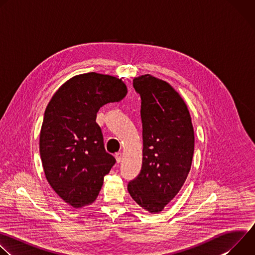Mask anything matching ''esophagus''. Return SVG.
Masks as SVG:
<instances>
[{
    "label": "esophagus",
    "instance_id": "esophagus-1",
    "mask_svg": "<svg viewBox=\"0 0 255 255\" xmlns=\"http://www.w3.org/2000/svg\"><path fill=\"white\" fill-rule=\"evenodd\" d=\"M115 158H116V161H117L118 163H120V162L122 161V154H121L120 152L116 153V154H115Z\"/></svg>",
    "mask_w": 255,
    "mask_h": 255
}]
</instances>
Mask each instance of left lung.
<instances>
[{
    "instance_id": "1",
    "label": "left lung",
    "mask_w": 255,
    "mask_h": 255,
    "mask_svg": "<svg viewBox=\"0 0 255 255\" xmlns=\"http://www.w3.org/2000/svg\"><path fill=\"white\" fill-rule=\"evenodd\" d=\"M141 97L142 167L128 185L131 198L151 214L177 195L190 172L195 134L189 109L165 81L151 75L134 78Z\"/></svg>"
}]
</instances>
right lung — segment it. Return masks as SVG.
<instances>
[{"label":"right lung","mask_w":255,"mask_h":255,"mask_svg":"<svg viewBox=\"0 0 255 255\" xmlns=\"http://www.w3.org/2000/svg\"><path fill=\"white\" fill-rule=\"evenodd\" d=\"M128 93L116 77L87 72L62 84L49 101L40 130L39 150L53 191L76 209L94 203L116 159L106 152L99 109Z\"/></svg>","instance_id":"add662e5"}]
</instances>
